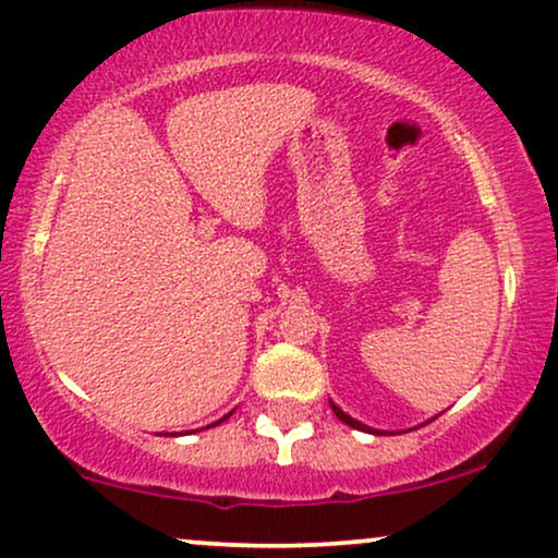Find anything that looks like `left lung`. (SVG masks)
Instances as JSON below:
<instances>
[{
  "mask_svg": "<svg viewBox=\"0 0 558 558\" xmlns=\"http://www.w3.org/2000/svg\"><path fill=\"white\" fill-rule=\"evenodd\" d=\"M331 411H333V413H337V418H339V421H344V423H347V426H352V428H356V430H367V434H380V430L369 428V426H365V423H360V421L349 418V415H347L344 411H341V408H337V405H333V403H331Z\"/></svg>",
  "mask_w": 558,
  "mask_h": 558,
  "instance_id": "obj_1",
  "label": "left lung"
}]
</instances>
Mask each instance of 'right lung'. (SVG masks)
Listing matches in <instances>:
<instances>
[{
  "label": "right lung",
  "instance_id": "1",
  "mask_svg": "<svg viewBox=\"0 0 558 558\" xmlns=\"http://www.w3.org/2000/svg\"><path fill=\"white\" fill-rule=\"evenodd\" d=\"M229 418V415H225V418H221V421H227ZM221 421H217V423H221ZM217 423H211V426H217ZM206 428H209V426H206Z\"/></svg>",
  "mask_w": 558,
  "mask_h": 558
}]
</instances>
